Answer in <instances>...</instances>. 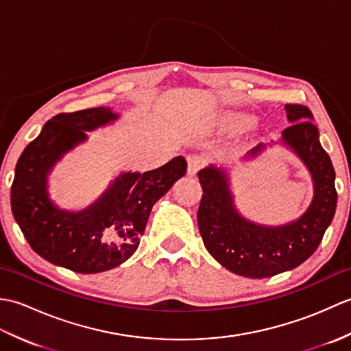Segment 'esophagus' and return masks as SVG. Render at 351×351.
Segmentation results:
<instances>
[{"mask_svg": "<svg viewBox=\"0 0 351 351\" xmlns=\"http://www.w3.org/2000/svg\"><path fill=\"white\" fill-rule=\"evenodd\" d=\"M206 164L205 156L202 155H193L189 158V175H196L197 171Z\"/></svg>", "mask_w": 351, "mask_h": 351, "instance_id": "obj_1", "label": "esophagus"}]
</instances>
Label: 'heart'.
<instances>
[{"label": "heart", "instance_id": "b5f03b06", "mask_svg": "<svg viewBox=\"0 0 351 351\" xmlns=\"http://www.w3.org/2000/svg\"><path fill=\"white\" fill-rule=\"evenodd\" d=\"M245 122V117H241V116H232L229 119V123L232 126H243Z\"/></svg>", "mask_w": 351, "mask_h": 351}]
</instances>
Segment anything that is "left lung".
Listing matches in <instances>:
<instances>
[{"instance_id": "8db88e82", "label": "left lung", "mask_w": 351, "mask_h": 351, "mask_svg": "<svg viewBox=\"0 0 351 351\" xmlns=\"http://www.w3.org/2000/svg\"><path fill=\"white\" fill-rule=\"evenodd\" d=\"M285 110L291 125L282 140L306 164L315 185L314 200L299 220L278 228L255 225L237 213L225 171L211 166L197 173L204 190L197 223L205 247L229 271L244 278H270L304 263L322 243L337 210L335 170L319 145L314 116L300 104H287ZM263 147H253L250 155Z\"/></svg>"}]
</instances>
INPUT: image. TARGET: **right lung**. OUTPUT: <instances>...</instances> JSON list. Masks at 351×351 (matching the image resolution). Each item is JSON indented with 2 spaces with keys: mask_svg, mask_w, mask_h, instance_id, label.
<instances>
[{
  "mask_svg": "<svg viewBox=\"0 0 351 351\" xmlns=\"http://www.w3.org/2000/svg\"><path fill=\"white\" fill-rule=\"evenodd\" d=\"M106 107L60 113L21 154L12 184V213L32 249L49 263L77 273H99L125 263L137 250L152 206L187 171L184 156L145 173H123L101 199L80 213L57 210L47 175L84 131L116 121Z\"/></svg>",
  "mask_w": 351,
  "mask_h": 351,
  "instance_id": "right-lung-1",
  "label": "right lung"
}]
</instances>
